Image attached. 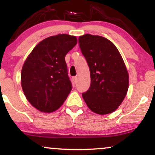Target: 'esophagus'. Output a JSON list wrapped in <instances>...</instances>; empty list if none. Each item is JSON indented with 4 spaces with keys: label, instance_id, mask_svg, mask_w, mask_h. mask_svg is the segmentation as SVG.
Instances as JSON below:
<instances>
[{
    "label": "esophagus",
    "instance_id": "34e87169",
    "mask_svg": "<svg viewBox=\"0 0 155 155\" xmlns=\"http://www.w3.org/2000/svg\"><path fill=\"white\" fill-rule=\"evenodd\" d=\"M72 79H73V81L74 82V84H76V82H77V77H76V76H74V77L72 78Z\"/></svg>",
    "mask_w": 155,
    "mask_h": 155
}]
</instances>
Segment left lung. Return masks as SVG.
<instances>
[{"mask_svg": "<svg viewBox=\"0 0 155 155\" xmlns=\"http://www.w3.org/2000/svg\"><path fill=\"white\" fill-rule=\"evenodd\" d=\"M79 44L90 69L91 85L82 94L92 111L107 114L114 111L126 97L129 74L120 53L104 37L85 34Z\"/></svg>", "mask_w": 155, "mask_h": 155, "instance_id": "1", "label": "left lung"}]
</instances>
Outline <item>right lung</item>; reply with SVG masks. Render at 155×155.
Wrapping results in <instances>:
<instances>
[{"instance_id": "right-lung-1", "label": "right lung", "mask_w": 155, "mask_h": 155, "mask_svg": "<svg viewBox=\"0 0 155 155\" xmlns=\"http://www.w3.org/2000/svg\"><path fill=\"white\" fill-rule=\"evenodd\" d=\"M76 44L74 36H50L38 43L25 61L21 87L31 104L41 112L57 110L71 91L65 56Z\"/></svg>"}]
</instances>
